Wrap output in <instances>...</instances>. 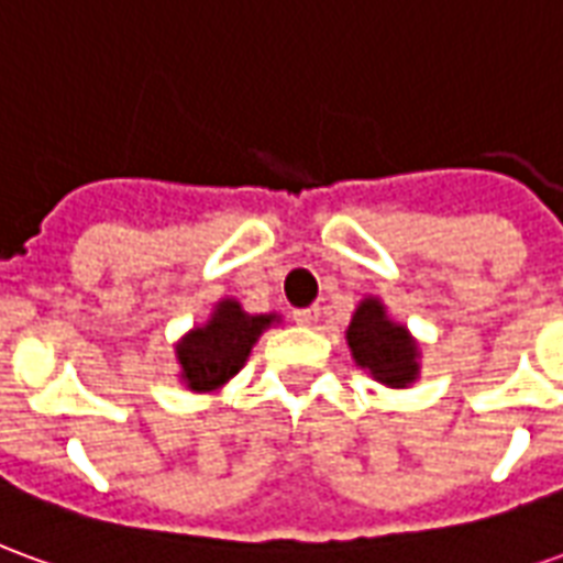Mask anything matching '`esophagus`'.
Returning a JSON list of instances; mask_svg holds the SVG:
<instances>
[{
  "mask_svg": "<svg viewBox=\"0 0 563 563\" xmlns=\"http://www.w3.org/2000/svg\"><path fill=\"white\" fill-rule=\"evenodd\" d=\"M292 317H295V322H298V325H317L319 317H322V310L313 305V307H305V310H295Z\"/></svg>",
  "mask_w": 563,
  "mask_h": 563,
  "instance_id": "esophagus-1",
  "label": "esophagus"
}]
</instances>
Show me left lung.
<instances>
[{
    "mask_svg": "<svg viewBox=\"0 0 563 563\" xmlns=\"http://www.w3.org/2000/svg\"><path fill=\"white\" fill-rule=\"evenodd\" d=\"M346 341L355 362L367 367L379 383L404 389L419 374L416 365V343L407 338V329L395 325L377 298H367L355 310L353 322L346 329Z\"/></svg>",
    "mask_w": 563,
    "mask_h": 563,
    "instance_id": "8db88e82",
    "label": "left lung"
}]
</instances>
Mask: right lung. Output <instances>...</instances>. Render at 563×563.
I'll return each instance as SVG.
<instances>
[{"instance_id":"obj_1","label":"right lung","mask_w":563,"mask_h":563,"mask_svg":"<svg viewBox=\"0 0 563 563\" xmlns=\"http://www.w3.org/2000/svg\"><path fill=\"white\" fill-rule=\"evenodd\" d=\"M277 317H250L238 301H220L208 325L189 331L177 346L180 377L196 391H208L232 379L244 367L253 343Z\"/></svg>"}]
</instances>
